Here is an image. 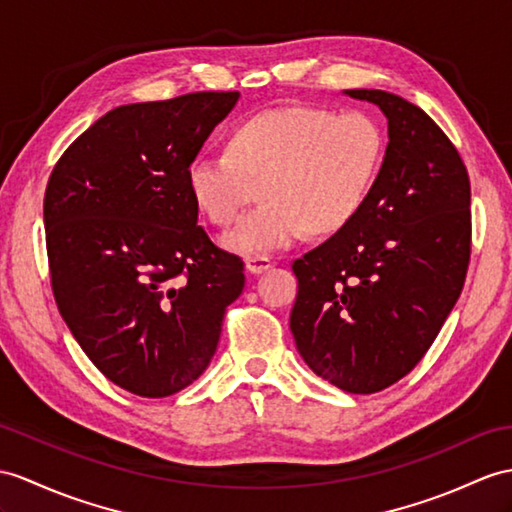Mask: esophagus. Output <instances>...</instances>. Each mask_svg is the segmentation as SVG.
<instances>
[{
  "mask_svg": "<svg viewBox=\"0 0 512 512\" xmlns=\"http://www.w3.org/2000/svg\"><path fill=\"white\" fill-rule=\"evenodd\" d=\"M271 258H267V256H249L247 260H245V269L249 271V273H254V276H258V273H263V271H267V269H271Z\"/></svg>",
  "mask_w": 512,
  "mask_h": 512,
  "instance_id": "1",
  "label": "esophagus"
}]
</instances>
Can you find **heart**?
I'll use <instances>...</instances> for the list:
<instances>
[{
    "instance_id": "heart-1",
    "label": "heart",
    "mask_w": 512,
    "mask_h": 512,
    "mask_svg": "<svg viewBox=\"0 0 512 512\" xmlns=\"http://www.w3.org/2000/svg\"><path fill=\"white\" fill-rule=\"evenodd\" d=\"M384 147L380 123L363 110L278 108L236 126L228 152L197 154L186 182L217 226L239 219L260 186L265 202L221 243L234 254L263 256L295 245L308 228H345L378 178Z\"/></svg>"
}]
</instances>
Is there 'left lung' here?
Instances as JSON below:
<instances>
[{"instance_id":"left-lung-1","label":"left lung","mask_w":512,"mask_h":512,"mask_svg":"<svg viewBox=\"0 0 512 512\" xmlns=\"http://www.w3.org/2000/svg\"><path fill=\"white\" fill-rule=\"evenodd\" d=\"M382 110L389 143L358 215L293 263L291 332L319 378L378 393L413 369L463 291L471 189L456 147L419 106L343 91Z\"/></svg>"}]
</instances>
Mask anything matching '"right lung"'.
<instances>
[{"instance_id": "obj_1", "label": "right lung", "mask_w": 512, "mask_h": 512, "mask_svg": "<svg viewBox=\"0 0 512 512\" xmlns=\"http://www.w3.org/2000/svg\"><path fill=\"white\" fill-rule=\"evenodd\" d=\"M239 97L119 106L49 178L43 219L58 310L91 363L134 395L167 397L202 376L245 286L241 258L197 226L186 182Z\"/></svg>"}]
</instances>
